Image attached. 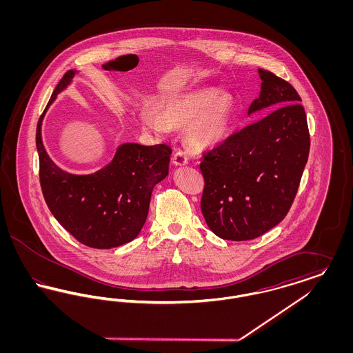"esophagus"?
<instances>
[{
    "mask_svg": "<svg viewBox=\"0 0 353 353\" xmlns=\"http://www.w3.org/2000/svg\"><path fill=\"white\" fill-rule=\"evenodd\" d=\"M173 164L174 165H177V167H183V165H186L188 163H189V160H188V157H186V154H185V152L183 151H177L174 154H173Z\"/></svg>",
    "mask_w": 353,
    "mask_h": 353,
    "instance_id": "1",
    "label": "esophagus"
}]
</instances>
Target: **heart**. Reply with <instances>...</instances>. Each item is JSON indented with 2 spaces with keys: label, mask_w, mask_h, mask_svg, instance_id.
Instances as JSON below:
<instances>
[{
  "label": "heart",
  "mask_w": 353,
  "mask_h": 353,
  "mask_svg": "<svg viewBox=\"0 0 353 353\" xmlns=\"http://www.w3.org/2000/svg\"><path fill=\"white\" fill-rule=\"evenodd\" d=\"M234 105L228 94L216 87H203L172 97L161 104V117L152 108L141 110L143 125L156 134L170 127L188 125V139L199 148H212L228 137Z\"/></svg>",
  "instance_id": "b5f03b06"
}]
</instances>
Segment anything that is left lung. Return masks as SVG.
<instances>
[{
    "label": "left lung",
    "mask_w": 353,
    "mask_h": 353,
    "mask_svg": "<svg viewBox=\"0 0 353 353\" xmlns=\"http://www.w3.org/2000/svg\"><path fill=\"white\" fill-rule=\"evenodd\" d=\"M258 72L261 94L248 114L272 111L203 153L200 164L203 219L214 234L228 241L254 239L285 219L310 153L299 94L271 71Z\"/></svg>",
    "instance_id": "obj_1"
}]
</instances>
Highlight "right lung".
<instances>
[{
  "label": "right lung",
  "instance_id": "add662e5",
  "mask_svg": "<svg viewBox=\"0 0 353 353\" xmlns=\"http://www.w3.org/2000/svg\"><path fill=\"white\" fill-rule=\"evenodd\" d=\"M77 71H68L55 87L37 125L39 181L51 214L81 243L94 249L118 248L134 239L150 210L153 186L168 176L172 150L165 144L124 143L112 161L91 174L59 168L42 143V120L57 95Z\"/></svg>",
  "mask_w": 353,
  "mask_h": 353
}]
</instances>
